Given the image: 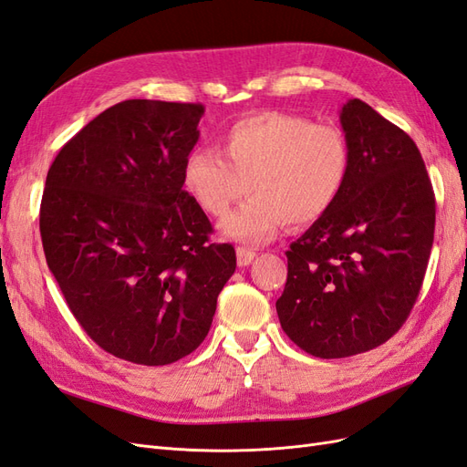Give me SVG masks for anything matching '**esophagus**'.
Listing matches in <instances>:
<instances>
[{
  "mask_svg": "<svg viewBox=\"0 0 467 467\" xmlns=\"http://www.w3.org/2000/svg\"><path fill=\"white\" fill-rule=\"evenodd\" d=\"M237 265L239 267H247V265L255 259V251L254 249H247V247H237Z\"/></svg>",
  "mask_w": 467,
  "mask_h": 467,
  "instance_id": "esophagus-1",
  "label": "esophagus"
}]
</instances>
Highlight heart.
Listing matches in <instances>:
<instances>
[{"label":"heart","instance_id":"obj_1","mask_svg":"<svg viewBox=\"0 0 467 467\" xmlns=\"http://www.w3.org/2000/svg\"><path fill=\"white\" fill-rule=\"evenodd\" d=\"M220 150H192L184 186L212 218H223L249 191L247 202L222 223L244 244L269 242L285 222L296 228L318 222L342 194L351 169L342 130L295 113L239 119L222 135Z\"/></svg>","mask_w":467,"mask_h":467}]
</instances>
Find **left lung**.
<instances>
[{"instance_id": "1", "label": "left lung", "mask_w": 467, "mask_h": 467, "mask_svg": "<svg viewBox=\"0 0 467 467\" xmlns=\"http://www.w3.org/2000/svg\"><path fill=\"white\" fill-rule=\"evenodd\" d=\"M339 121L351 169L330 212L286 251L276 314L285 334L322 359L363 354L393 337L419 298L436 200L419 147L354 98Z\"/></svg>"}]
</instances>
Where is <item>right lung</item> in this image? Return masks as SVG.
Returning a JSON list of instances; mask_svg holds the SVG:
<instances>
[{
	"instance_id": "add662e5",
	"label": "right lung",
	"mask_w": 467,
	"mask_h": 467,
	"mask_svg": "<svg viewBox=\"0 0 467 467\" xmlns=\"http://www.w3.org/2000/svg\"><path fill=\"white\" fill-rule=\"evenodd\" d=\"M202 104L125 99L58 150L41 200L50 273L108 354L179 361L204 342L235 271L232 244L184 191Z\"/></svg>"
}]
</instances>
